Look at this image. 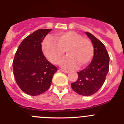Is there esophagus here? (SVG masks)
Returning a JSON list of instances; mask_svg holds the SVG:
<instances>
[{
    "label": "esophagus",
    "mask_w": 124,
    "mask_h": 124,
    "mask_svg": "<svg viewBox=\"0 0 124 124\" xmlns=\"http://www.w3.org/2000/svg\"><path fill=\"white\" fill-rule=\"evenodd\" d=\"M60 71H61L63 72V73H69L68 71H66V70H61V69H60Z\"/></svg>",
    "instance_id": "1"
}]
</instances>
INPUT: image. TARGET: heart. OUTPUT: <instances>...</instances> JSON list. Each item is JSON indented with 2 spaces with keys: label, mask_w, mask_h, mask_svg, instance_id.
<instances>
[{
  "label": "heart",
  "mask_w": 124,
  "mask_h": 124,
  "mask_svg": "<svg viewBox=\"0 0 124 124\" xmlns=\"http://www.w3.org/2000/svg\"><path fill=\"white\" fill-rule=\"evenodd\" d=\"M41 49L47 60L53 64L58 63L66 51L68 56L60 61V65L66 69L87 65L94 56V47L90 40L73 31L46 37Z\"/></svg>",
  "instance_id": "heart-1"
}]
</instances>
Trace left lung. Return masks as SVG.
<instances>
[{
	"label": "left lung",
	"instance_id": "8db88e82",
	"mask_svg": "<svg viewBox=\"0 0 124 124\" xmlns=\"http://www.w3.org/2000/svg\"><path fill=\"white\" fill-rule=\"evenodd\" d=\"M94 46V56L91 63L78 72V79L71 83L74 91L81 96H91L97 93L106 80L109 71V56L102 43L91 33L86 32Z\"/></svg>",
	"mask_w": 124,
	"mask_h": 124
}]
</instances>
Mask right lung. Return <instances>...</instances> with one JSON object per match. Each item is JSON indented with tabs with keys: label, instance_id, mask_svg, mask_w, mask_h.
<instances>
[{
	"label": "right lung",
	"instance_id": "right-lung-1",
	"mask_svg": "<svg viewBox=\"0 0 124 124\" xmlns=\"http://www.w3.org/2000/svg\"><path fill=\"white\" fill-rule=\"evenodd\" d=\"M51 29H39L22 41L13 61L14 74L21 90L31 96L46 91L58 70L43 53L41 42Z\"/></svg>",
	"mask_w": 124,
	"mask_h": 124
}]
</instances>
